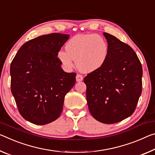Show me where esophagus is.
Listing matches in <instances>:
<instances>
[{"instance_id":"esophagus-1","label":"esophagus","mask_w":155,"mask_h":155,"mask_svg":"<svg viewBox=\"0 0 155 155\" xmlns=\"http://www.w3.org/2000/svg\"><path fill=\"white\" fill-rule=\"evenodd\" d=\"M83 77L82 75L78 74H77V77H76V80H77V82L81 81H83Z\"/></svg>"}]
</instances>
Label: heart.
Returning <instances> with one entry per match:
<instances>
[{
	"label": "heart",
	"mask_w": 155,
	"mask_h": 155,
	"mask_svg": "<svg viewBox=\"0 0 155 155\" xmlns=\"http://www.w3.org/2000/svg\"><path fill=\"white\" fill-rule=\"evenodd\" d=\"M65 50L57 52V57L64 68L70 70L76 61L78 70L92 72L104 65L109 54V45L104 37L97 34H78L65 45Z\"/></svg>",
	"instance_id": "obj_1"
}]
</instances>
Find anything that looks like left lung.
<instances>
[{"label": "left lung", "mask_w": 155, "mask_h": 155, "mask_svg": "<svg viewBox=\"0 0 155 155\" xmlns=\"http://www.w3.org/2000/svg\"><path fill=\"white\" fill-rule=\"evenodd\" d=\"M109 45L104 65L84 78L89 111L98 121L111 124L133 114L142 92L141 63L130 46L104 33Z\"/></svg>", "instance_id": "obj_1"}]
</instances>
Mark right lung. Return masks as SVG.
<instances>
[{"mask_svg": "<svg viewBox=\"0 0 155 155\" xmlns=\"http://www.w3.org/2000/svg\"><path fill=\"white\" fill-rule=\"evenodd\" d=\"M68 34L52 33L24 43L10 65L11 91L22 117L45 125L61 114L65 94L76 82L75 72L63 70L57 52Z\"/></svg>", "mask_w": 155, "mask_h": 155, "instance_id": "1", "label": "right lung"}]
</instances>
